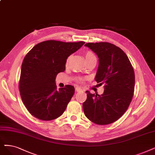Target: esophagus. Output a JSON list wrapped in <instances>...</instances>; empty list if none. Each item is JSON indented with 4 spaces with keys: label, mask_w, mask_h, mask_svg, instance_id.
<instances>
[{
    "label": "esophagus",
    "mask_w": 155,
    "mask_h": 155,
    "mask_svg": "<svg viewBox=\"0 0 155 155\" xmlns=\"http://www.w3.org/2000/svg\"><path fill=\"white\" fill-rule=\"evenodd\" d=\"M75 90H76V92H79V91H82V89L81 88H79V87H76Z\"/></svg>",
    "instance_id": "obj_1"
}]
</instances>
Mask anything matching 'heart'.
Here are the masks:
<instances>
[{
  "label": "heart",
  "instance_id": "heart-1",
  "mask_svg": "<svg viewBox=\"0 0 155 155\" xmlns=\"http://www.w3.org/2000/svg\"><path fill=\"white\" fill-rule=\"evenodd\" d=\"M84 57H85V60H86V62H87V61H88L92 60H96V56H95V53L93 52L92 51H90V50L86 51L84 53ZM69 60V58H68V59L67 60V63H68ZM83 81V78H78V81L82 82Z\"/></svg>",
  "mask_w": 155,
  "mask_h": 155
}]
</instances>
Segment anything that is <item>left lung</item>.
<instances>
[{
  "instance_id": "8db88e82",
  "label": "left lung",
  "mask_w": 155,
  "mask_h": 155,
  "mask_svg": "<svg viewBox=\"0 0 155 155\" xmlns=\"http://www.w3.org/2000/svg\"><path fill=\"white\" fill-rule=\"evenodd\" d=\"M95 52L99 65L95 81L104 84V94H90L83 108L87 118L97 125H109L124 114L133 98L135 74L127 55L121 48L107 42H88L84 45Z\"/></svg>"
}]
</instances>
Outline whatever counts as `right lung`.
I'll list each match as a JSON object with an SVG mask.
<instances>
[{
	"mask_svg": "<svg viewBox=\"0 0 155 155\" xmlns=\"http://www.w3.org/2000/svg\"><path fill=\"white\" fill-rule=\"evenodd\" d=\"M84 43L45 41L34 46L25 57L18 87L24 106L36 118L50 121L64 113L75 90L67 84L57 90L55 79L65 71L68 57Z\"/></svg>",
	"mask_w": 155,
	"mask_h": 155,
	"instance_id": "right-lung-1",
	"label": "right lung"
}]
</instances>
